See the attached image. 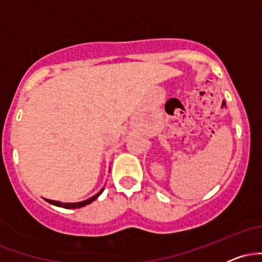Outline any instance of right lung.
Returning a JSON list of instances; mask_svg holds the SVG:
<instances>
[{
  "instance_id": "right-lung-1",
  "label": "right lung",
  "mask_w": 262,
  "mask_h": 262,
  "mask_svg": "<svg viewBox=\"0 0 262 262\" xmlns=\"http://www.w3.org/2000/svg\"><path fill=\"white\" fill-rule=\"evenodd\" d=\"M102 192H103V189H101V191L98 192L96 196H93L91 198H89V200L83 201V202H79V203H61V202H58V201H52V200H45V201H47V202H49L50 204H54V206H56V207H62V208H68V209H75V208H81V207H85L86 204H90L92 201H95L96 198L100 196Z\"/></svg>"
}]
</instances>
